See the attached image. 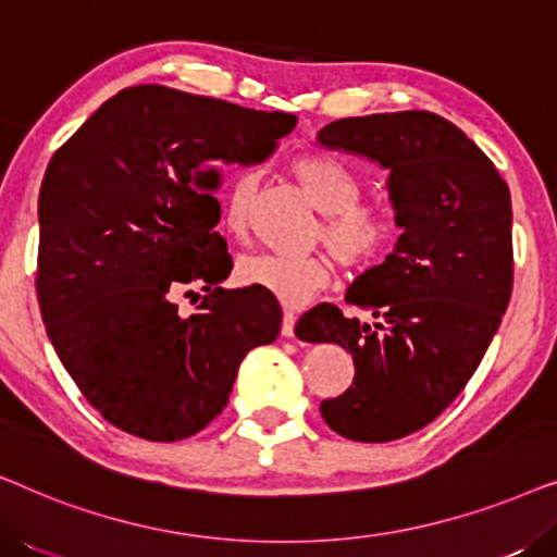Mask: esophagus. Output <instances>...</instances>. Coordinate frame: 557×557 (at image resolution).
<instances>
[{
	"label": "esophagus",
	"mask_w": 557,
	"mask_h": 557,
	"mask_svg": "<svg viewBox=\"0 0 557 557\" xmlns=\"http://www.w3.org/2000/svg\"><path fill=\"white\" fill-rule=\"evenodd\" d=\"M294 324H296V314L294 311H284V322H281V337H294Z\"/></svg>",
	"instance_id": "esophagus-1"
}]
</instances>
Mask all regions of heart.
<instances>
[{
  "mask_svg": "<svg viewBox=\"0 0 557 557\" xmlns=\"http://www.w3.org/2000/svg\"><path fill=\"white\" fill-rule=\"evenodd\" d=\"M292 174L319 212H324L317 238L332 250L339 263L364 269L375 263L391 246L395 218L387 205L360 197V177L337 157L304 151L292 159ZM253 174L240 172L223 193L225 231L243 238L248 231V202ZM243 286L261 288L286 307L299 309L314 299L332 281V261L324 253H253L238 261Z\"/></svg>",
  "mask_w": 557,
  "mask_h": 557,
  "instance_id": "obj_1",
  "label": "heart"
}]
</instances>
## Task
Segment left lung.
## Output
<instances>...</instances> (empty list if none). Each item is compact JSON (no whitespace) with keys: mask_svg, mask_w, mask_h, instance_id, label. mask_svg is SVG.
<instances>
[{"mask_svg":"<svg viewBox=\"0 0 557 557\" xmlns=\"http://www.w3.org/2000/svg\"><path fill=\"white\" fill-rule=\"evenodd\" d=\"M317 141L391 172L403 233L345 296L375 322L319 304L296 324L299 339L337 342L355 360L352 385L319 406L326 425L385 444L444 413L497 334L512 296V200L490 157L431 111L339 119Z\"/></svg>","mask_w":557,"mask_h":557,"instance_id":"obj_1","label":"left lung"}]
</instances>
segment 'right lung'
<instances>
[{
	"label": "right lung",
	"mask_w": 557,
	"mask_h": 557,
	"mask_svg": "<svg viewBox=\"0 0 557 557\" xmlns=\"http://www.w3.org/2000/svg\"><path fill=\"white\" fill-rule=\"evenodd\" d=\"M296 126L166 86L109 98L55 154L40 189L37 301L86 400L147 441L189 438L225 408L281 309L261 288H223L220 164H258ZM200 285L195 315L174 298ZM200 299V294H197Z\"/></svg>",
	"instance_id": "obj_1"
}]
</instances>
